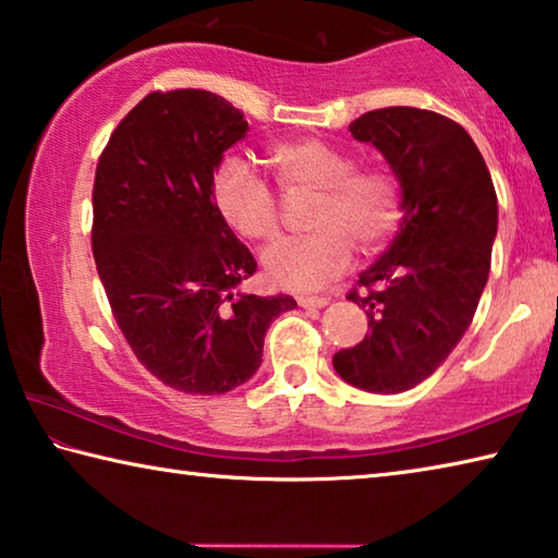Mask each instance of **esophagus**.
Returning <instances> with one entry per match:
<instances>
[{
	"label": "esophagus",
	"mask_w": 558,
	"mask_h": 558,
	"mask_svg": "<svg viewBox=\"0 0 558 558\" xmlns=\"http://www.w3.org/2000/svg\"><path fill=\"white\" fill-rule=\"evenodd\" d=\"M327 302H329L327 298H305V295L298 298V305L305 307V310H323Z\"/></svg>",
	"instance_id": "esophagus-1"
}]
</instances>
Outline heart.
<instances>
[{"label":"heart","instance_id":"heart-1","mask_svg":"<svg viewBox=\"0 0 558 558\" xmlns=\"http://www.w3.org/2000/svg\"><path fill=\"white\" fill-rule=\"evenodd\" d=\"M288 194L319 192L307 239L282 241L263 256L278 288L313 292L352 266L354 243L372 253L401 221V186L386 169H354V157L319 137L282 140L270 147ZM216 209L233 231L268 243L280 233V204L272 189L243 162L226 159L214 177Z\"/></svg>","mask_w":558,"mask_h":558}]
</instances>
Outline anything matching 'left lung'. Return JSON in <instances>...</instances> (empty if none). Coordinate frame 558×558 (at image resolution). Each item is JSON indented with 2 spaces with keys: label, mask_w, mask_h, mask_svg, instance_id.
<instances>
[{
  "label": "left lung",
  "mask_w": 558,
  "mask_h": 558,
  "mask_svg": "<svg viewBox=\"0 0 558 558\" xmlns=\"http://www.w3.org/2000/svg\"><path fill=\"white\" fill-rule=\"evenodd\" d=\"M401 186V226L349 292L369 317L362 342L332 356L347 384L401 393L446 362L483 298L497 235L493 177L465 128L421 108H381L349 125ZM376 287V291L371 288Z\"/></svg>",
  "instance_id": "left-lung-1"
}]
</instances>
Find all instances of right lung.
I'll list each match as a JSON object with an SVG mask.
<instances>
[{
    "label": "right lung",
    "instance_id": "obj_1",
    "mask_svg": "<svg viewBox=\"0 0 558 558\" xmlns=\"http://www.w3.org/2000/svg\"><path fill=\"white\" fill-rule=\"evenodd\" d=\"M248 132L211 90L149 93L112 132L93 186V256L112 315L149 374L184 393L251 379L290 295L239 290L251 251L216 209L214 172Z\"/></svg>",
    "mask_w": 558,
    "mask_h": 558
}]
</instances>
